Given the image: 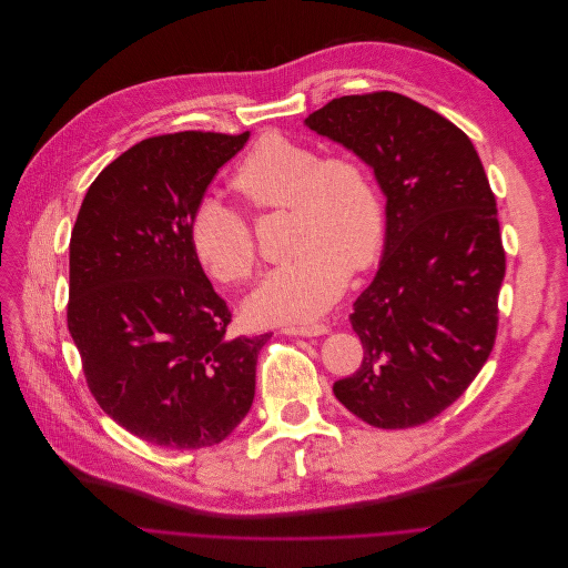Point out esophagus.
<instances>
[{
  "instance_id": "esophagus-1",
  "label": "esophagus",
  "mask_w": 568,
  "mask_h": 568,
  "mask_svg": "<svg viewBox=\"0 0 568 568\" xmlns=\"http://www.w3.org/2000/svg\"><path fill=\"white\" fill-rule=\"evenodd\" d=\"M328 331L326 324H304V326H284V335H324Z\"/></svg>"
}]
</instances>
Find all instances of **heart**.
I'll list each match as a JSON object with an SVG mask.
<instances>
[{
    "instance_id": "obj_1",
    "label": "heart",
    "mask_w": 568,
    "mask_h": 568,
    "mask_svg": "<svg viewBox=\"0 0 568 568\" xmlns=\"http://www.w3.org/2000/svg\"><path fill=\"white\" fill-rule=\"evenodd\" d=\"M260 212L291 210L288 246L297 253L248 297L253 322H302L324 313L352 271L372 268L387 242V205L372 168L352 152L324 154L282 132L262 134L233 174ZM201 266L223 284H246L260 264L251 219L219 196H201L190 216Z\"/></svg>"
}]
</instances>
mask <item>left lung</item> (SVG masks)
I'll return each mask as SVG.
<instances>
[{
	"instance_id": "8db88e82",
	"label": "left lung",
	"mask_w": 568,
	"mask_h": 568,
	"mask_svg": "<svg viewBox=\"0 0 568 568\" xmlns=\"http://www.w3.org/2000/svg\"><path fill=\"white\" fill-rule=\"evenodd\" d=\"M306 125L354 150L387 194L385 255L349 315L363 363L333 394L374 427L423 425L470 387L497 337L506 251L481 159L394 91L333 98Z\"/></svg>"
}]
</instances>
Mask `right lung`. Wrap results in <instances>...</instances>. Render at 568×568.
Returning <instances> with one entry per match:
<instances>
[{
	"label": "right lung",
	"mask_w": 568,
	"mask_h": 568,
	"mask_svg": "<svg viewBox=\"0 0 568 568\" xmlns=\"http://www.w3.org/2000/svg\"><path fill=\"white\" fill-rule=\"evenodd\" d=\"M244 134L152 136L89 185L69 244L67 326L106 416L170 449L221 443L255 398L264 335H229L190 216Z\"/></svg>",
	"instance_id": "right-lung-1"
}]
</instances>
